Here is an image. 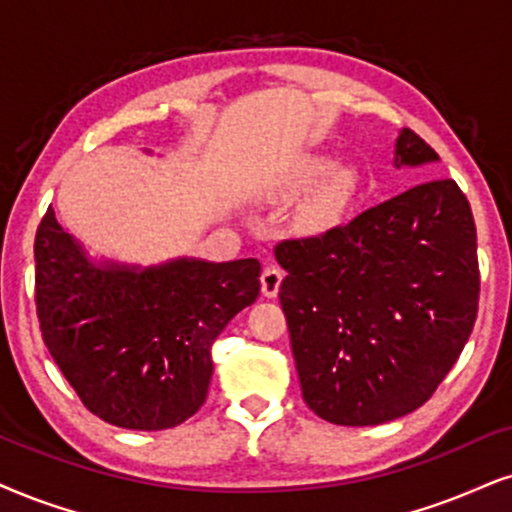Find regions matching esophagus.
Listing matches in <instances>:
<instances>
[{"instance_id": "1", "label": "esophagus", "mask_w": 512, "mask_h": 512, "mask_svg": "<svg viewBox=\"0 0 512 512\" xmlns=\"http://www.w3.org/2000/svg\"><path fill=\"white\" fill-rule=\"evenodd\" d=\"M282 277H285V273H282V270L277 266L263 268V273H261V292H263V296H268V299L277 296V292H280V285H282Z\"/></svg>"}]
</instances>
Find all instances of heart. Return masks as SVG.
I'll return each mask as SVG.
<instances>
[{"label":"heart","instance_id":"obj_1","mask_svg":"<svg viewBox=\"0 0 512 512\" xmlns=\"http://www.w3.org/2000/svg\"><path fill=\"white\" fill-rule=\"evenodd\" d=\"M334 170V159L323 154H308L304 159H299L289 170V187L292 189H311L323 182L327 175ZM344 199V178L342 175H332L318 192L313 194V199L308 201L304 208V218L308 225H325L339 213Z\"/></svg>","mask_w":512,"mask_h":512}]
</instances>
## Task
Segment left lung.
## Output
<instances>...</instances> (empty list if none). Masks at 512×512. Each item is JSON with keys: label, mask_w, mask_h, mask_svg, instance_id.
Wrapping results in <instances>:
<instances>
[{"label": "left lung", "mask_w": 512, "mask_h": 512, "mask_svg": "<svg viewBox=\"0 0 512 512\" xmlns=\"http://www.w3.org/2000/svg\"><path fill=\"white\" fill-rule=\"evenodd\" d=\"M439 161L403 128L394 166ZM280 304L301 394L334 425L368 427L420 408L477 318V230L449 178L422 182L318 237L275 246Z\"/></svg>", "instance_id": "left-lung-1"}]
</instances>
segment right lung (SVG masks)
I'll return each instance as SVG.
<instances>
[{"label":"right lung","instance_id":"1","mask_svg":"<svg viewBox=\"0 0 512 512\" xmlns=\"http://www.w3.org/2000/svg\"><path fill=\"white\" fill-rule=\"evenodd\" d=\"M258 277L256 258H92L52 206L35 235L44 344L85 408L123 430H168L204 406L211 346L258 299Z\"/></svg>","mask_w":512,"mask_h":512}]
</instances>
